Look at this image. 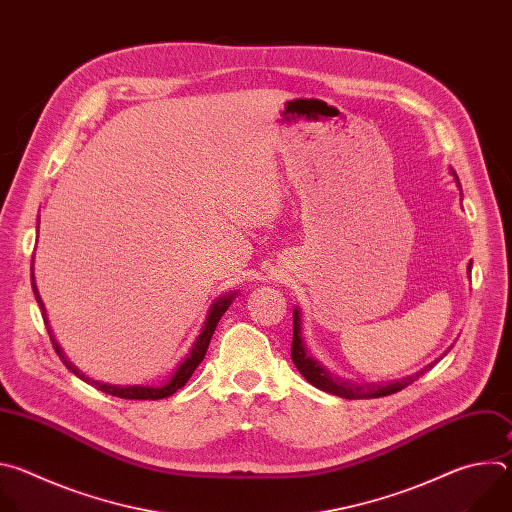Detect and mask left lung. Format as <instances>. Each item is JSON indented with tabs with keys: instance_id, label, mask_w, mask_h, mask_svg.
I'll return each mask as SVG.
<instances>
[{
	"instance_id": "obj_1",
	"label": "left lung",
	"mask_w": 512,
	"mask_h": 512,
	"mask_svg": "<svg viewBox=\"0 0 512 512\" xmlns=\"http://www.w3.org/2000/svg\"><path fill=\"white\" fill-rule=\"evenodd\" d=\"M472 265V263H470ZM291 360H294L296 369L302 373V377L312 383L314 387L338 395L342 399H375V397H385V395H393L401 389H405L407 385L415 383L419 377H423L427 371L433 369V364H427V367L411 377H405L401 381L389 383V385H354L350 381H342L338 377H332L320 362H316L312 356H308L306 346L302 342V318H300V310H294V338H291Z\"/></svg>"
}]
</instances>
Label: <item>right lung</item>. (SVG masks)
<instances>
[{
  "mask_svg": "<svg viewBox=\"0 0 512 512\" xmlns=\"http://www.w3.org/2000/svg\"><path fill=\"white\" fill-rule=\"evenodd\" d=\"M32 289H34L36 302H38V306H40V310H42V318H44L46 330H48V334H50V342H52L56 354L60 356V360L64 362V367H66L70 373H75L79 379L87 381L89 385H95L99 391H103V393H107V395L121 397V399H135V401H156V399L170 397V395H174L178 389H182V387L188 383V379L192 377V373L196 371V367L202 362V358H204V354H206V350H208V344H210V338H212V334H214V330H216L218 320L223 318V314L227 312V308L231 306V302H233V298H235V294H231V296L221 298L216 304H212V308H210V312H208V318H206V322H204V326H202V332H200L198 340L194 342L190 354L182 360V364L178 367V371L174 373V377L170 379V383H166V385H162V387H137V385H135V387H115V385H103V383L91 381V379L85 377L77 367H72V362H70V360L66 358V354L62 352L60 344L56 342V338H54V334H52V330H50V326H48L46 310H44L42 298H40V294H38V287H36V283H34V257H32Z\"/></svg>",
  "mask_w": 512,
  "mask_h": 512,
  "instance_id": "obj_1",
  "label": "right lung"
}]
</instances>
